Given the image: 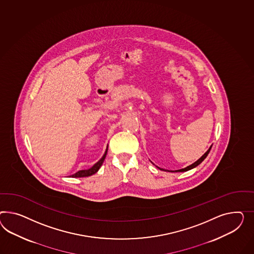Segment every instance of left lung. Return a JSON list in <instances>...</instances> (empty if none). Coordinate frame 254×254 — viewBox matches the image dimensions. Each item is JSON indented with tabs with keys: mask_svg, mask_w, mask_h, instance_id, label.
<instances>
[{
	"mask_svg": "<svg viewBox=\"0 0 254 254\" xmlns=\"http://www.w3.org/2000/svg\"><path fill=\"white\" fill-rule=\"evenodd\" d=\"M211 148H212V146L209 148V150L208 151H206L205 153L201 156V157L199 158V160L198 161H196L194 164H192V165H189V166H187L186 168H183V169H179V170H177L176 172H184V171H188V170H190V169H192V168H194V167H196L197 165H199L204 159H205L206 157H207V155L209 154V152H210V151H211ZM159 169H161L160 167H158ZM161 170H163V169H161Z\"/></svg>",
	"mask_w": 254,
	"mask_h": 254,
	"instance_id": "1",
	"label": "left lung"
}]
</instances>
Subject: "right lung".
Masks as SVG:
<instances>
[{"instance_id": "right-lung-1", "label": "right lung", "mask_w": 254, "mask_h": 254, "mask_svg": "<svg viewBox=\"0 0 254 254\" xmlns=\"http://www.w3.org/2000/svg\"><path fill=\"white\" fill-rule=\"evenodd\" d=\"M107 151H108V147L106 148V151L104 152L102 159L98 163H96L95 165H93L91 168H89L88 170H80V171L76 172L75 174L72 175L71 177L72 178H84V177H89V176L97 173L98 170L100 169V167L103 165V161H104V159L106 157V154H107Z\"/></svg>"}]
</instances>
